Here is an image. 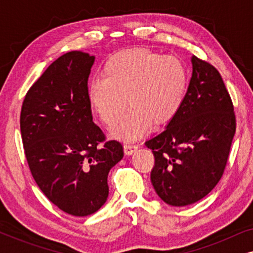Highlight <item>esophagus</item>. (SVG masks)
Instances as JSON below:
<instances>
[{"mask_svg":"<svg viewBox=\"0 0 253 253\" xmlns=\"http://www.w3.org/2000/svg\"><path fill=\"white\" fill-rule=\"evenodd\" d=\"M138 148L137 145H133L131 143H126L124 144V153L126 155H131Z\"/></svg>","mask_w":253,"mask_h":253,"instance_id":"1","label":"esophagus"}]
</instances>
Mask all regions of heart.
I'll list each match as a JSON object with an SVG mask.
<instances>
[{"label": "heart", "mask_w": 253, "mask_h": 253, "mask_svg": "<svg viewBox=\"0 0 253 253\" xmlns=\"http://www.w3.org/2000/svg\"><path fill=\"white\" fill-rule=\"evenodd\" d=\"M188 88V71L175 56L133 48L114 55L103 78L88 85L87 99L103 123L112 126L128 100L131 108L112 127V136L131 141L177 115Z\"/></svg>", "instance_id": "obj_1"}]
</instances>
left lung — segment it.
I'll use <instances>...</instances> for the list:
<instances>
[{"instance_id":"1","label":"left lung","mask_w":253,"mask_h":253,"mask_svg":"<svg viewBox=\"0 0 253 253\" xmlns=\"http://www.w3.org/2000/svg\"><path fill=\"white\" fill-rule=\"evenodd\" d=\"M184 102L166 129L145 145L155 164L151 182L171 206H188L212 191L226 167L236 120L230 95L213 65L191 57Z\"/></svg>"}]
</instances>
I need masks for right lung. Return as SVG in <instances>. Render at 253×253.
<instances>
[{
	"label": "right lung",
	"instance_id": "right-lung-1",
	"mask_svg": "<svg viewBox=\"0 0 253 253\" xmlns=\"http://www.w3.org/2000/svg\"><path fill=\"white\" fill-rule=\"evenodd\" d=\"M95 57L69 51L32 85L20 113L27 164L41 191L75 216H87L108 198L109 170L123 158L116 140L105 141L94 124L87 81Z\"/></svg>",
	"mask_w": 253,
	"mask_h": 253
}]
</instances>
